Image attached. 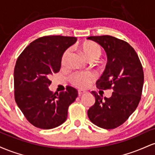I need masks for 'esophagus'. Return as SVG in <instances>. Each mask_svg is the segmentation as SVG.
Listing matches in <instances>:
<instances>
[{"label":"esophagus","mask_w":155,"mask_h":155,"mask_svg":"<svg viewBox=\"0 0 155 155\" xmlns=\"http://www.w3.org/2000/svg\"><path fill=\"white\" fill-rule=\"evenodd\" d=\"M85 91H84V90H78V94H79V95H83Z\"/></svg>","instance_id":"obj_1"}]
</instances>
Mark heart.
Wrapping results in <instances>:
<instances>
[{"label": "heart", "instance_id": "1", "mask_svg": "<svg viewBox=\"0 0 155 155\" xmlns=\"http://www.w3.org/2000/svg\"><path fill=\"white\" fill-rule=\"evenodd\" d=\"M81 49L90 60H95L102 54V49L98 44L93 41H85L81 45ZM71 49H67L63 52L61 58V63L63 66L67 65ZM95 74L90 71H76L69 76V81L74 86L78 88H86L95 79Z\"/></svg>", "mask_w": 155, "mask_h": 155}]
</instances>
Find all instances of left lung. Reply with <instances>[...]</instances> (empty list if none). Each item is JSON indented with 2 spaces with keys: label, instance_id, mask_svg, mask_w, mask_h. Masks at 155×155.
I'll list each match as a JSON object with an SVG mask.
<instances>
[{
  "label": "left lung",
  "instance_id": "1",
  "mask_svg": "<svg viewBox=\"0 0 155 155\" xmlns=\"http://www.w3.org/2000/svg\"><path fill=\"white\" fill-rule=\"evenodd\" d=\"M106 51V69L96 82L100 90H112L110 97L92 91L95 102L87 111L93 124L104 129H114L125 122L136 109L141 98L143 71L135 49L127 42L111 35L90 36Z\"/></svg>",
  "mask_w": 155,
  "mask_h": 155
}]
</instances>
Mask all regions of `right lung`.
Masks as SVG:
<instances>
[{
  "mask_svg": "<svg viewBox=\"0 0 155 155\" xmlns=\"http://www.w3.org/2000/svg\"><path fill=\"white\" fill-rule=\"evenodd\" d=\"M76 37L45 35L35 39L17 58L14 71L15 99L27 120L41 129H52L66 120L69 106L78 96L75 88L53 93L50 77L59 72L61 58Z\"/></svg>",
  "mask_w": 155,
  "mask_h": 155,
  "instance_id": "1",
  "label": "right lung"
}]
</instances>
